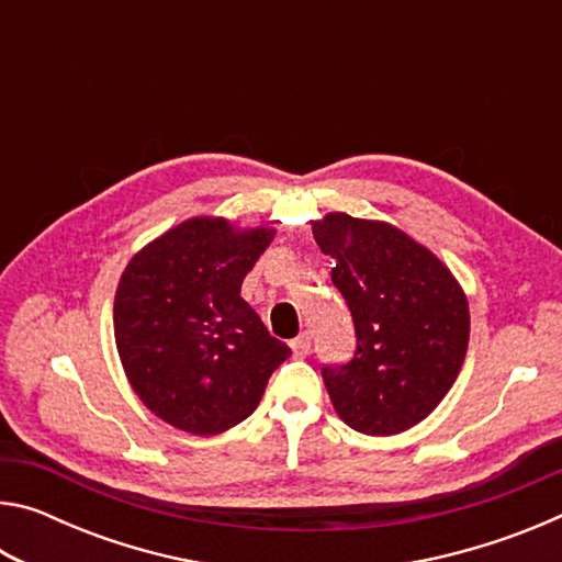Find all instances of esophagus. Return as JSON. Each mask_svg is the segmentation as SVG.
Segmentation results:
<instances>
[{
    "instance_id": "esophagus-1",
    "label": "esophagus",
    "mask_w": 562,
    "mask_h": 562,
    "mask_svg": "<svg viewBox=\"0 0 562 562\" xmlns=\"http://www.w3.org/2000/svg\"><path fill=\"white\" fill-rule=\"evenodd\" d=\"M290 347H292V351H294V357H307L310 355V349H312V337L307 335V331H304V335H300L297 339H292L290 341Z\"/></svg>"
}]
</instances>
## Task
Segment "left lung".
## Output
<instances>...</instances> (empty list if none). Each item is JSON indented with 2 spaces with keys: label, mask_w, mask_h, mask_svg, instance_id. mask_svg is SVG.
I'll return each mask as SVG.
<instances>
[{
  "label": "left lung",
  "mask_w": 562,
  "mask_h": 562,
  "mask_svg": "<svg viewBox=\"0 0 562 562\" xmlns=\"http://www.w3.org/2000/svg\"><path fill=\"white\" fill-rule=\"evenodd\" d=\"M335 260L331 282L355 322L357 349L322 379L341 422L367 436L412 429L439 406L469 347V302L426 247L386 223L327 215L312 227Z\"/></svg>",
  "instance_id": "8db88e82"
}]
</instances>
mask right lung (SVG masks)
Returning <instances> with one entry per match:
<instances>
[{
    "label": "right lung",
    "instance_id": "obj_1",
    "mask_svg": "<svg viewBox=\"0 0 562 562\" xmlns=\"http://www.w3.org/2000/svg\"><path fill=\"white\" fill-rule=\"evenodd\" d=\"M270 227L237 233L193 217L146 245L121 274L113 331L133 392L176 429L213 436L258 408L292 351L240 297Z\"/></svg>",
    "mask_w": 562,
    "mask_h": 562
}]
</instances>
